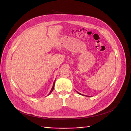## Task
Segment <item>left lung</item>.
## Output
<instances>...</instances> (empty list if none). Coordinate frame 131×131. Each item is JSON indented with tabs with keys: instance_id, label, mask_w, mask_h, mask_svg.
I'll list each match as a JSON object with an SVG mask.
<instances>
[{
	"instance_id": "obj_1",
	"label": "left lung",
	"mask_w": 131,
	"mask_h": 131,
	"mask_svg": "<svg viewBox=\"0 0 131 131\" xmlns=\"http://www.w3.org/2000/svg\"><path fill=\"white\" fill-rule=\"evenodd\" d=\"M76 92H77V93H78V94H81V95H83V94H81V93H79V92H78V91H76Z\"/></svg>"
}]
</instances>
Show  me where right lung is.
<instances>
[{"mask_svg":"<svg viewBox=\"0 0 131 131\" xmlns=\"http://www.w3.org/2000/svg\"><path fill=\"white\" fill-rule=\"evenodd\" d=\"M55 81H56V80H54V82H53V83L52 87V88H51V90H50V91L49 93L48 94V95H50V94H51V93L52 92V91H53V89H54V83H55Z\"/></svg>","mask_w":131,"mask_h":131,"instance_id":"1","label":"right lung"}]
</instances>
